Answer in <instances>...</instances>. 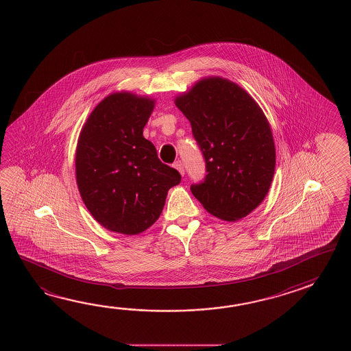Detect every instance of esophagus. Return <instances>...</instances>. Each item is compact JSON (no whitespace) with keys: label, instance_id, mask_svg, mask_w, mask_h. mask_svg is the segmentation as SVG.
<instances>
[{"label":"esophagus","instance_id":"obj_1","mask_svg":"<svg viewBox=\"0 0 351 351\" xmlns=\"http://www.w3.org/2000/svg\"><path fill=\"white\" fill-rule=\"evenodd\" d=\"M174 168H176L182 176H184V165H183V163H182L180 160H177V162L174 163Z\"/></svg>","mask_w":351,"mask_h":351}]
</instances>
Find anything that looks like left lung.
Instances as JSON below:
<instances>
[{"label": "left lung", "instance_id": "1", "mask_svg": "<svg viewBox=\"0 0 351 351\" xmlns=\"http://www.w3.org/2000/svg\"><path fill=\"white\" fill-rule=\"evenodd\" d=\"M174 103L191 121L206 162V177L191 186L194 197L224 221L246 217L269 193L276 165L261 108L237 84L218 76L202 79Z\"/></svg>", "mask_w": 351, "mask_h": 351}]
</instances>
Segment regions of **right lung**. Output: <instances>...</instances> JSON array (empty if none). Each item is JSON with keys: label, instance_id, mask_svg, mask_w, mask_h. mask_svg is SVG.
I'll return each instance as SVG.
<instances>
[{"label": "right lung", "instance_id": "1", "mask_svg": "<svg viewBox=\"0 0 351 351\" xmlns=\"http://www.w3.org/2000/svg\"><path fill=\"white\" fill-rule=\"evenodd\" d=\"M154 100L114 93L91 112L79 136L76 183L91 216L109 231L138 234L157 221L177 169L158 158L143 129Z\"/></svg>", "mask_w": 351, "mask_h": 351}]
</instances>
